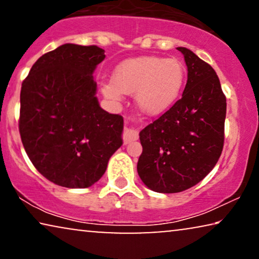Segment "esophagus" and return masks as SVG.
<instances>
[{
    "label": "esophagus",
    "instance_id": "obj_1",
    "mask_svg": "<svg viewBox=\"0 0 259 259\" xmlns=\"http://www.w3.org/2000/svg\"><path fill=\"white\" fill-rule=\"evenodd\" d=\"M137 139H138V132H137V131L126 127L125 131H123V143L130 144V143H132V141H136Z\"/></svg>",
    "mask_w": 259,
    "mask_h": 259
}]
</instances>
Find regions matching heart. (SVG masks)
<instances>
[{
  "mask_svg": "<svg viewBox=\"0 0 259 259\" xmlns=\"http://www.w3.org/2000/svg\"><path fill=\"white\" fill-rule=\"evenodd\" d=\"M186 82V68L178 59L148 55L128 59L116 66L112 81L101 92L112 101L134 94V102L146 116H159L178 101Z\"/></svg>",
  "mask_w": 259,
  "mask_h": 259,
  "instance_id": "heart-1",
  "label": "heart"
}]
</instances>
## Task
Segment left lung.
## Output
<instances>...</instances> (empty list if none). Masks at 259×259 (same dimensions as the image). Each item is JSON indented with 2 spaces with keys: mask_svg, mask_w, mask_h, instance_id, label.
<instances>
[{
  "mask_svg": "<svg viewBox=\"0 0 259 259\" xmlns=\"http://www.w3.org/2000/svg\"><path fill=\"white\" fill-rule=\"evenodd\" d=\"M187 67L183 97L140 131L137 169L148 189L177 193L201 182L224 145L226 98L214 69L192 51L178 47Z\"/></svg>",
  "mask_w": 259,
  "mask_h": 259,
  "instance_id": "obj_1",
  "label": "left lung"
}]
</instances>
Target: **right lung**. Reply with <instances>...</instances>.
<instances>
[{
	"label": "right lung",
	"instance_id": "obj_1",
	"mask_svg": "<svg viewBox=\"0 0 259 259\" xmlns=\"http://www.w3.org/2000/svg\"><path fill=\"white\" fill-rule=\"evenodd\" d=\"M98 46L65 44L42 55L21 87L19 128L24 150L56 185L86 189L104 176L122 145L123 119L100 107L93 73Z\"/></svg>",
	"mask_w": 259,
	"mask_h": 259
}]
</instances>
